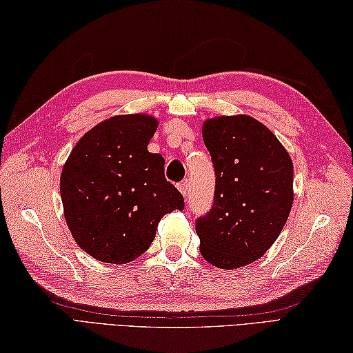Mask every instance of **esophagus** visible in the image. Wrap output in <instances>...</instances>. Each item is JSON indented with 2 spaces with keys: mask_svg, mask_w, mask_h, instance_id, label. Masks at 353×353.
Segmentation results:
<instances>
[{
  "mask_svg": "<svg viewBox=\"0 0 353 353\" xmlns=\"http://www.w3.org/2000/svg\"><path fill=\"white\" fill-rule=\"evenodd\" d=\"M177 188H179V191H181L183 196L186 197V194L190 192V182L188 181H183V182H181L177 185Z\"/></svg>",
  "mask_w": 353,
  "mask_h": 353,
  "instance_id": "1",
  "label": "esophagus"
}]
</instances>
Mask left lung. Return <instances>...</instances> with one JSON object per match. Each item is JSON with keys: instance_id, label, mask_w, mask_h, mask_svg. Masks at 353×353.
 Listing matches in <instances>:
<instances>
[{"instance_id": "1", "label": "left lung", "mask_w": 353, "mask_h": 353, "mask_svg": "<svg viewBox=\"0 0 353 353\" xmlns=\"http://www.w3.org/2000/svg\"><path fill=\"white\" fill-rule=\"evenodd\" d=\"M215 171L214 203L199 216L200 253L232 270L259 259L279 236L292 199V162L267 127L249 115L219 117L203 124Z\"/></svg>"}]
</instances>
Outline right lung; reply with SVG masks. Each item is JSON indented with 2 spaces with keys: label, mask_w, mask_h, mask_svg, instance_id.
Instances as JSON below:
<instances>
[{
  "label": "right lung",
  "mask_w": 353,
  "mask_h": 353,
  "mask_svg": "<svg viewBox=\"0 0 353 353\" xmlns=\"http://www.w3.org/2000/svg\"><path fill=\"white\" fill-rule=\"evenodd\" d=\"M157 129L150 115H117L85 133L61 176L65 220L92 258L127 264L153 243L165 214L182 211V194L163 174V157L147 145Z\"/></svg>",
  "instance_id": "obj_1"
}]
</instances>
